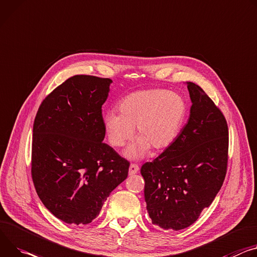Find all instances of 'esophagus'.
<instances>
[{
    "label": "esophagus",
    "mask_w": 257,
    "mask_h": 257,
    "mask_svg": "<svg viewBox=\"0 0 257 257\" xmlns=\"http://www.w3.org/2000/svg\"><path fill=\"white\" fill-rule=\"evenodd\" d=\"M138 171H139V166L137 164H134V163L130 164V166H129V174H135Z\"/></svg>",
    "instance_id": "1"
}]
</instances>
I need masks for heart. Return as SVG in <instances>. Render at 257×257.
Instances as JSON below:
<instances>
[{
  "label": "heart",
  "mask_w": 257,
  "mask_h": 257,
  "mask_svg": "<svg viewBox=\"0 0 257 257\" xmlns=\"http://www.w3.org/2000/svg\"><path fill=\"white\" fill-rule=\"evenodd\" d=\"M120 113L108 110L103 115V127L112 147L121 148L134 136L138 141L126 151L132 159L143 158L149 150H166L177 136L186 106L183 98L163 89L139 90L119 102Z\"/></svg>",
  "instance_id": "obj_1"
}]
</instances>
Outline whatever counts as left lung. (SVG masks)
Segmentation results:
<instances>
[{
	"instance_id": "8db88e82",
	"label": "left lung",
	"mask_w": 257,
	"mask_h": 257,
	"mask_svg": "<svg viewBox=\"0 0 257 257\" xmlns=\"http://www.w3.org/2000/svg\"><path fill=\"white\" fill-rule=\"evenodd\" d=\"M186 85L192 100L188 123L164 152L141 169L149 215L164 229L192 225L213 202L227 168L224 115L200 86Z\"/></svg>"
}]
</instances>
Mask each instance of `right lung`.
Here are the masks:
<instances>
[{"instance_id": "obj_1", "label": "right lung", "mask_w": 257, "mask_h": 257, "mask_svg": "<svg viewBox=\"0 0 257 257\" xmlns=\"http://www.w3.org/2000/svg\"><path fill=\"white\" fill-rule=\"evenodd\" d=\"M107 78L77 75L46 97L33 129L32 177L49 211L68 224H88L128 176L130 163L103 143Z\"/></svg>"}]
</instances>
